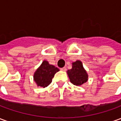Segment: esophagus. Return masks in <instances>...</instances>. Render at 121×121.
Wrapping results in <instances>:
<instances>
[{
  "label": "esophagus",
  "mask_w": 121,
  "mask_h": 121,
  "mask_svg": "<svg viewBox=\"0 0 121 121\" xmlns=\"http://www.w3.org/2000/svg\"><path fill=\"white\" fill-rule=\"evenodd\" d=\"M61 70L63 71H65L67 70V69H66V67H63V68H61Z\"/></svg>",
  "instance_id": "1"
}]
</instances>
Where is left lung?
<instances>
[{
  "label": "left lung",
  "mask_w": 121,
  "mask_h": 121,
  "mask_svg": "<svg viewBox=\"0 0 121 121\" xmlns=\"http://www.w3.org/2000/svg\"><path fill=\"white\" fill-rule=\"evenodd\" d=\"M67 74L71 82L75 86H81L87 81L88 75L80 61L73 63V67L67 71Z\"/></svg>",
  "instance_id": "8db88e82"
}]
</instances>
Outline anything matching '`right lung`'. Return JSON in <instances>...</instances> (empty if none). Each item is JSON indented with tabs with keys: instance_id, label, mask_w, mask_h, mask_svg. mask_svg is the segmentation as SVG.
Returning a JSON list of instances; mask_svg holds the SVG:
<instances>
[{
	"instance_id": "right-lung-1",
	"label": "right lung",
	"mask_w": 121,
	"mask_h": 121,
	"mask_svg": "<svg viewBox=\"0 0 121 121\" xmlns=\"http://www.w3.org/2000/svg\"><path fill=\"white\" fill-rule=\"evenodd\" d=\"M58 71H59V69L50 65L47 61H43L41 66L35 72L34 81L38 86L45 87L52 82L53 77Z\"/></svg>"
}]
</instances>
